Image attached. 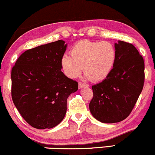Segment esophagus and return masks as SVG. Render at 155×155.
I'll return each mask as SVG.
<instances>
[{
  "label": "esophagus",
  "instance_id": "esophagus-1",
  "mask_svg": "<svg viewBox=\"0 0 155 155\" xmlns=\"http://www.w3.org/2000/svg\"><path fill=\"white\" fill-rule=\"evenodd\" d=\"M78 87H79V89H81V88H83L84 87H88V84L82 83V82H79V84H78Z\"/></svg>",
  "mask_w": 155,
  "mask_h": 155
}]
</instances>
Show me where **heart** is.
<instances>
[{
  "label": "heart",
  "mask_w": 155,
  "mask_h": 155,
  "mask_svg": "<svg viewBox=\"0 0 155 155\" xmlns=\"http://www.w3.org/2000/svg\"><path fill=\"white\" fill-rule=\"evenodd\" d=\"M117 59V51L111 42L80 40L71 49V56L64 54L61 67L65 75L76 78L82 71L85 78L93 82H101L111 73Z\"/></svg>",
  "instance_id": "b5f03b06"
}]
</instances>
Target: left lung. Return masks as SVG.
I'll use <instances>...</instances> for the list:
<instances>
[{
    "label": "left lung",
    "instance_id": "left-lung-1",
    "mask_svg": "<svg viewBox=\"0 0 155 155\" xmlns=\"http://www.w3.org/2000/svg\"><path fill=\"white\" fill-rule=\"evenodd\" d=\"M117 59L110 75L92 87L90 111L97 120L114 124L129 116L143 90V58L133 44L118 40L114 44Z\"/></svg>",
    "mask_w": 155,
    "mask_h": 155
}]
</instances>
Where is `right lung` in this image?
I'll list each match as a JSON object with an SVG mask.
<instances>
[{
  "label": "right lung",
  "instance_id": "right-lung-1",
  "mask_svg": "<svg viewBox=\"0 0 155 155\" xmlns=\"http://www.w3.org/2000/svg\"><path fill=\"white\" fill-rule=\"evenodd\" d=\"M63 40L25 51L11 73L12 98L22 118L34 128H52L64 118L67 99L78 83L61 71L66 51Z\"/></svg>",
  "mask_w": 155,
  "mask_h": 155
}]
</instances>
